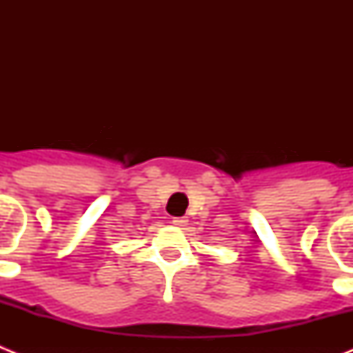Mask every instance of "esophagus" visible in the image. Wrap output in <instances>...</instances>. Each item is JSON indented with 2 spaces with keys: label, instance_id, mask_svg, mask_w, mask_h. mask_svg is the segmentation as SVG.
Listing matches in <instances>:
<instances>
[{
  "label": "esophagus",
  "instance_id": "1",
  "mask_svg": "<svg viewBox=\"0 0 353 353\" xmlns=\"http://www.w3.org/2000/svg\"><path fill=\"white\" fill-rule=\"evenodd\" d=\"M173 224H174V226H179V228L185 226V224H187V217H174Z\"/></svg>",
  "mask_w": 353,
  "mask_h": 353
}]
</instances>
